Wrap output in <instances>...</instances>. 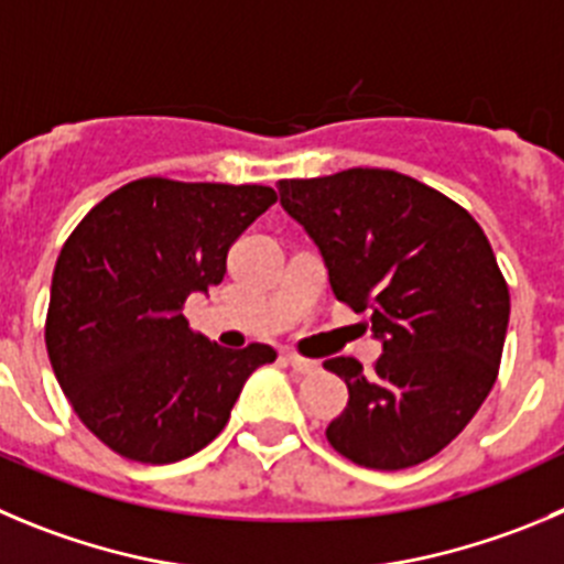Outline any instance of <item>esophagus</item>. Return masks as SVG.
I'll list each match as a JSON object with an SVG mask.
<instances>
[{"mask_svg":"<svg viewBox=\"0 0 564 564\" xmlns=\"http://www.w3.org/2000/svg\"><path fill=\"white\" fill-rule=\"evenodd\" d=\"M283 359H286V365L292 367L294 372H303V376H314V372H319V361L314 359H303V356L297 354H283Z\"/></svg>","mask_w":564,"mask_h":564,"instance_id":"1","label":"esophagus"}]
</instances>
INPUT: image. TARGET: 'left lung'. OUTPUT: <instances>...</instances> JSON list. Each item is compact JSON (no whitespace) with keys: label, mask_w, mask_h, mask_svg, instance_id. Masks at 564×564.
<instances>
[{"label":"left lung","mask_w":564,"mask_h":564,"mask_svg":"<svg viewBox=\"0 0 564 564\" xmlns=\"http://www.w3.org/2000/svg\"><path fill=\"white\" fill-rule=\"evenodd\" d=\"M278 192L323 252L336 300L372 312L383 341L372 370L350 356L325 361L350 392L325 436L372 470L431 459L487 401L507 339L509 286L481 225L392 170L281 181Z\"/></svg>","instance_id":"8db88e82"}]
</instances>
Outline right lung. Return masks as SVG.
Returning a JSON list of instances; mask_svg holds the SVG:
<instances>
[{
    "label": "right lung",
    "mask_w": 564,
    "mask_h": 564,
    "mask_svg": "<svg viewBox=\"0 0 564 564\" xmlns=\"http://www.w3.org/2000/svg\"><path fill=\"white\" fill-rule=\"evenodd\" d=\"M278 199L270 186L141 177L94 205L57 256L46 354L88 431L113 454L170 465L225 429L270 345L228 350L183 303L223 283L228 250Z\"/></svg>",
    "instance_id": "1"
}]
</instances>
